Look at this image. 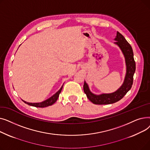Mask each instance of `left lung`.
I'll return each mask as SVG.
<instances>
[{
  "instance_id": "1",
  "label": "left lung",
  "mask_w": 150,
  "mask_h": 150,
  "mask_svg": "<svg viewBox=\"0 0 150 150\" xmlns=\"http://www.w3.org/2000/svg\"><path fill=\"white\" fill-rule=\"evenodd\" d=\"M114 44L117 45L121 49L125 59L127 66V73L123 83L120 88L115 92L111 93H102L96 95L92 93L88 84L84 81L83 89L88 99L96 105H108L114 103L120 100L131 88L133 83V76L136 71V62L134 59V53L130 44L126 40L124 36L119 31L114 39Z\"/></svg>"
}]
</instances>
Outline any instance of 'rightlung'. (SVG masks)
Listing matches in <instances>:
<instances>
[{"label":"right lung","mask_w":150,"mask_h":150,"mask_svg":"<svg viewBox=\"0 0 150 150\" xmlns=\"http://www.w3.org/2000/svg\"><path fill=\"white\" fill-rule=\"evenodd\" d=\"M62 86L60 88V89L53 96H52L50 98H49V99H47L42 102H41V103H28V102H27L25 101L22 100L25 103L32 106H35V107H37V108H44V107H47L52 105L53 104H54L55 102L57 101V100H58V97H59V93L61 92V90L62 89Z\"/></svg>","instance_id":"right-lung-1"}]
</instances>
